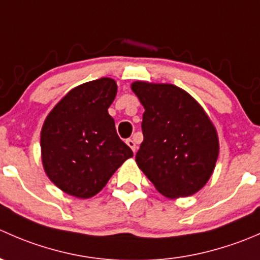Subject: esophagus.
I'll list each match as a JSON object with an SVG mask.
<instances>
[{
	"instance_id": "1",
	"label": "esophagus",
	"mask_w": 260,
	"mask_h": 260,
	"mask_svg": "<svg viewBox=\"0 0 260 260\" xmlns=\"http://www.w3.org/2000/svg\"><path fill=\"white\" fill-rule=\"evenodd\" d=\"M125 143H127V145L129 146L131 148H132V151H133V152L137 151V146H136V142H135V141H133V140H131V138H129V140L125 141Z\"/></svg>"
}]
</instances>
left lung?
I'll list each match as a JSON object with an SVG mask.
<instances>
[{
  "label": "left lung",
  "instance_id": "1",
  "mask_svg": "<svg viewBox=\"0 0 260 260\" xmlns=\"http://www.w3.org/2000/svg\"><path fill=\"white\" fill-rule=\"evenodd\" d=\"M132 90L145 107L138 167L166 198L193 195L210 179L219 154L211 120L176 85L136 81Z\"/></svg>",
  "mask_w": 260,
  "mask_h": 260
}]
</instances>
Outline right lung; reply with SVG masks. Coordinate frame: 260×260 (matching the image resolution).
<instances>
[{
  "mask_svg": "<svg viewBox=\"0 0 260 260\" xmlns=\"http://www.w3.org/2000/svg\"><path fill=\"white\" fill-rule=\"evenodd\" d=\"M115 95L117 83L111 78L88 81L70 90L45 119L40 140L44 169L69 195H96L133 156L108 113Z\"/></svg>",
  "mask_w": 260,
  "mask_h": 260,
  "instance_id": "add662e5",
  "label": "right lung"
}]
</instances>
